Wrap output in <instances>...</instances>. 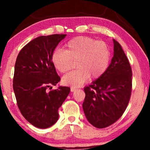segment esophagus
<instances>
[{
  "instance_id": "34e87169",
  "label": "esophagus",
  "mask_w": 150,
  "mask_h": 150,
  "mask_svg": "<svg viewBox=\"0 0 150 150\" xmlns=\"http://www.w3.org/2000/svg\"><path fill=\"white\" fill-rule=\"evenodd\" d=\"M77 88L73 87H71V92H74V91H77Z\"/></svg>"
}]
</instances>
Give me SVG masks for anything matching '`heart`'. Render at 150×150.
Returning a JSON list of instances; mask_svg holds the SVG:
<instances>
[{
	"label": "heart",
	"instance_id": "obj_1",
	"mask_svg": "<svg viewBox=\"0 0 150 150\" xmlns=\"http://www.w3.org/2000/svg\"><path fill=\"white\" fill-rule=\"evenodd\" d=\"M108 45L88 37H77L65 45L62 50H56L52 55V62L58 71L64 73L77 61L78 69L63 76L62 82L66 85L78 87L89 79H96L107 69L110 61Z\"/></svg>",
	"mask_w": 150,
	"mask_h": 150
}]
</instances>
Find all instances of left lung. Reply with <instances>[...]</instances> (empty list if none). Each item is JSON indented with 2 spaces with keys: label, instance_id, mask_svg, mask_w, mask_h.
I'll use <instances>...</instances> for the list:
<instances>
[{
  "label": "left lung",
  "instance_id": "1",
  "mask_svg": "<svg viewBox=\"0 0 150 150\" xmlns=\"http://www.w3.org/2000/svg\"><path fill=\"white\" fill-rule=\"evenodd\" d=\"M114 55L106 71L84 88L83 109L87 120L98 128L120 118L128 106L132 91V69L120 44L113 39Z\"/></svg>",
  "mask_w": 150,
  "mask_h": 150
}]
</instances>
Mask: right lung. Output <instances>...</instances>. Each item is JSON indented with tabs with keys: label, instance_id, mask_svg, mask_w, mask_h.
<instances>
[{
	"label": "right lung",
	"instance_id": "add662e5",
	"mask_svg": "<svg viewBox=\"0 0 150 150\" xmlns=\"http://www.w3.org/2000/svg\"><path fill=\"white\" fill-rule=\"evenodd\" d=\"M65 34L42 35L20 50L14 66L13 88L18 108L26 120L37 128L52 126L59 118L58 109L70 93V88L56 85L60 77L52 62V55Z\"/></svg>",
	"mask_w": 150,
	"mask_h": 150
}]
</instances>
